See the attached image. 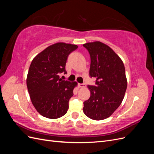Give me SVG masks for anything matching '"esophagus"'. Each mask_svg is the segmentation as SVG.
I'll list each match as a JSON object with an SVG mask.
<instances>
[{
	"label": "esophagus",
	"instance_id": "34e87169",
	"mask_svg": "<svg viewBox=\"0 0 154 154\" xmlns=\"http://www.w3.org/2000/svg\"><path fill=\"white\" fill-rule=\"evenodd\" d=\"M78 87L80 88H84L86 87V85L85 84H84V83H79Z\"/></svg>",
	"mask_w": 154,
	"mask_h": 154
}]
</instances>
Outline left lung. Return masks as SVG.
<instances>
[{"mask_svg":"<svg viewBox=\"0 0 154 154\" xmlns=\"http://www.w3.org/2000/svg\"><path fill=\"white\" fill-rule=\"evenodd\" d=\"M83 46L91 57L89 76L96 78L95 85H88L91 96L83 102V112L92 119H105L124 98L127 87L124 64L112 49L100 42Z\"/></svg>","mask_w":154,"mask_h":154,"instance_id":"obj_1","label":"left lung"}]
</instances>
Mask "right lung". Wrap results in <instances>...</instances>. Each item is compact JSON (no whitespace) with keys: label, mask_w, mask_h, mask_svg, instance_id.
Listing matches in <instances>:
<instances>
[{"label":"right lung","mask_w":154,"mask_h":154,"mask_svg":"<svg viewBox=\"0 0 154 154\" xmlns=\"http://www.w3.org/2000/svg\"><path fill=\"white\" fill-rule=\"evenodd\" d=\"M77 48L76 45L57 43L32 60L27 76V87L32 105L44 117L57 119L67 113L77 83L63 80L59 74L67 73V58Z\"/></svg>","instance_id":"add662e5"}]
</instances>
